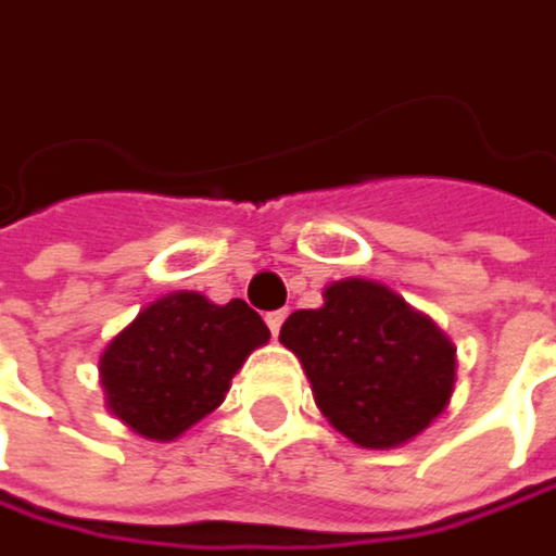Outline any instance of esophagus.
Wrapping results in <instances>:
<instances>
[{
    "label": "esophagus",
    "mask_w": 556,
    "mask_h": 556,
    "mask_svg": "<svg viewBox=\"0 0 556 556\" xmlns=\"http://www.w3.org/2000/svg\"><path fill=\"white\" fill-rule=\"evenodd\" d=\"M283 323H287V309H276V313H266V326H269V332H273V336H280Z\"/></svg>",
    "instance_id": "esophagus-1"
}]
</instances>
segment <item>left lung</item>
I'll return each instance as SVG.
<instances>
[{
    "label": "left lung",
    "mask_w": 556,
    "mask_h": 556,
    "mask_svg": "<svg viewBox=\"0 0 556 556\" xmlns=\"http://www.w3.org/2000/svg\"><path fill=\"white\" fill-rule=\"evenodd\" d=\"M323 300L280 329L323 417L365 450L424 433L456 388V349L443 329L371 280H339Z\"/></svg>",
    "instance_id": "1"
}]
</instances>
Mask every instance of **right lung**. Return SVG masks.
<instances>
[{"label":"right lung","mask_w":556,"mask_h":556,"mask_svg":"<svg viewBox=\"0 0 556 556\" xmlns=\"http://www.w3.org/2000/svg\"><path fill=\"white\" fill-rule=\"evenodd\" d=\"M269 342L243 303L214 306L201 293L149 303L100 355L106 410L146 440H175L220 407L247 355Z\"/></svg>","instance_id":"add662e5"}]
</instances>
